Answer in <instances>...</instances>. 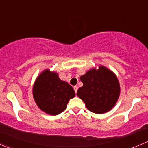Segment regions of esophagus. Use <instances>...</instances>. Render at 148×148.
I'll list each match as a JSON object with an SVG mask.
<instances>
[{
    "mask_svg": "<svg viewBox=\"0 0 148 148\" xmlns=\"http://www.w3.org/2000/svg\"><path fill=\"white\" fill-rule=\"evenodd\" d=\"M74 92H75L76 93H77V90H78V87H77V86H74Z\"/></svg>",
    "mask_w": 148,
    "mask_h": 148,
    "instance_id": "esophagus-1",
    "label": "esophagus"
}]
</instances>
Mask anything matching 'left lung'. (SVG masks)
<instances>
[{"instance_id": "left-lung-1", "label": "left lung", "mask_w": 148, "mask_h": 148, "mask_svg": "<svg viewBox=\"0 0 148 148\" xmlns=\"http://www.w3.org/2000/svg\"><path fill=\"white\" fill-rule=\"evenodd\" d=\"M80 79L83 86L79 88L77 95L85 103L89 111L103 114L110 111L118 100L120 83L115 74L103 66L92 69Z\"/></svg>"}]
</instances>
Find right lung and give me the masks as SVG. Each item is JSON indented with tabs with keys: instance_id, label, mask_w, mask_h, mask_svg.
Returning a JSON list of instances; mask_svg holds the SVG:
<instances>
[{
	"instance_id": "add662e5",
	"label": "right lung",
	"mask_w": 148,
	"mask_h": 148,
	"mask_svg": "<svg viewBox=\"0 0 148 148\" xmlns=\"http://www.w3.org/2000/svg\"><path fill=\"white\" fill-rule=\"evenodd\" d=\"M33 96L38 107L50 115L64 111L75 92L71 85L59 78L57 73L46 69L36 79Z\"/></svg>"
}]
</instances>
